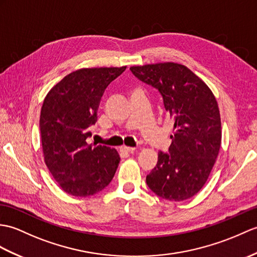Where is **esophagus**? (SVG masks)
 I'll list each match as a JSON object with an SVG mask.
<instances>
[{
    "label": "esophagus",
    "instance_id": "1",
    "mask_svg": "<svg viewBox=\"0 0 257 257\" xmlns=\"http://www.w3.org/2000/svg\"><path fill=\"white\" fill-rule=\"evenodd\" d=\"M135 150H136L135 148L126 147V146H123V147H121V148H120V151H121V152H124V153H133Z\"/></svg>",
    "mask_w": 257,
    "mask_h": 257
}]
</instances>
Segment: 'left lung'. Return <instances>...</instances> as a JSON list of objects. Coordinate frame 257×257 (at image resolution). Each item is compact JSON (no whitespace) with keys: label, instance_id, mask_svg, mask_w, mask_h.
Instances as JSON below:
<instances>
[{"label":"left lung","instance_id":"left-lung-1","mask_svg":"<svg viewBox=\"0 0 257 257\" xmlns=\"http://www.w3.org/2000/svg\"><path fill=\"white\" fill-rule=\"evenodd\" d=\"M140 81L157 88L174 122L169 152H159L147 185L161 198L182 201L195 196L209 177L221 146L216 97L187 67L174 62L131 67Z\"/></svg>","mask_w":257,"mask_h":257}]
</instances>
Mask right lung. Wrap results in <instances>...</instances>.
<instances>
[{"instance_id": "obj_1", "label": "right lung", "mask_w": 257, "mask_h": 257, "mask_svg": "<svg viewBox=\"0 0 257 257\" xmlns=\"http://www.w3.org/2000/svg\"><path fill=\"white\" fill-rule=\"evenodd\" d=\"M126 67L76 70L53 86L40 111V137L47 168L65 193L87 197L103 190L114 177L115 149L92 148L86 139L97 120L106 87Z\"/></svg>"}]
</instances>
